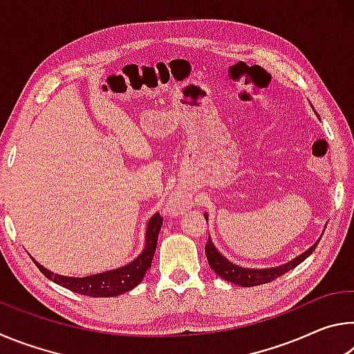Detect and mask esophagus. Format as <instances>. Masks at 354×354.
Masks as SVG:
<instances>
[{
  "label": "esophagus",
  "instance_id": "34e87169",
  "mask_svg": "<svg viewBox=\"0 0 354 354\" xmlns=\"http://www.w3.org/2000/svg\"><path fill=\"white\" fill-rule=\"evenodd\" d=\"M192 206V200L184 194H173L169 198V209L173 214H183Z\"/></svg>",
  "mask_w": 354,
  "mask_h": 354
}]
</instances>
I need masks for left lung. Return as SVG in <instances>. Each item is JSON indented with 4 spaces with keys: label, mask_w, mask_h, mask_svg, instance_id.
Returning a JSON list of instances; mask_svg holds the SVG:
<instances>
[{
    "label": "left lung",
    "mask_w": 354,
    "mask_h": 354,
    "mask_svg": "<svg viewBox=\"0 0 354 354\" xmlns=\"http://www.w3.org/2000/svg\"><path fill=\"white\" fill-rule=\"evenodd\" d=\"M205 217L207 220V214H205ZM320 239L313 245V247L304 251V253L297 256L295 259H292L287 263H283V266L279 267H272V268H245V267L236 266V263L227 261L223 254L218 253V250L215 248L211 237H209V241L206 243V257H207L209 266H211L212 270L217 273L220 278H223L225 281H230V283L239 284L242 287H253V286L270 283V281H274L277 278L283 277L284 273L290 272L292 268H295L298 263H301L306 257L313 254V251L315 250L317 245H319Z\"/></svg>",
    "instance_id": "8db88e82"
}]
</instances>
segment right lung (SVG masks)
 <instances>
[{"label": "right lung", "instance_id": "obj_1", "mask_svg": "<svg viewBox=\"0 0 354 354\" xmlns=\"http://www.w3.org/2000/svg\"><path fill=\"white\" fill-rule=\"evenodd\" d=\"M160 226H162V217H160L159 212H156L148 221L145 234V248H143L142 253L137 256L133 262H129L123 267H118L115 270L91 274V277L84 278H71L46 270V268L44 266H40L34 257H31V259L48 279H51L53 283L62 286L71 292L95 298L117 297L122 295L124 292H129L131 289H134L136 286H139L143 277H145L147 270L151 267L154 251L156 247H158V236Z\"/></svg>", "mask_w": 354, "mask_h": 354}]
</instances>
